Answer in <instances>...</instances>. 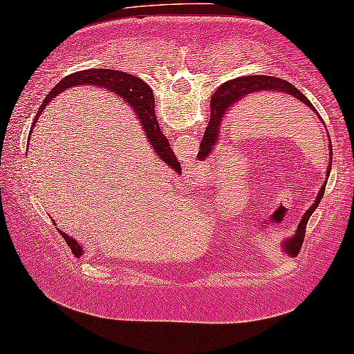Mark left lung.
I'll list each match as a JSON object with an SVG mask.
<instances>
[{
    "label": "left lung",
    "instance_id": "left-lung-1",
    "mask_svg": "<svg viewBox=\"0 0 354 354\" xmlns=\"http://www.w3.org/2000/svg\"><path fill=\"white\" fill-rule=\"evenodd\" d=\"M285 91L288 95H292L295 97H297L299 101L306 102V104L312 109V111L317 113L319 120L323 122V118L319 117V113L317 112V109L313 107L312 102H310L306 96H304L301 91H299L295 85L286 82L283 79L279 77H272V75H247V77H239V79H232L230 82L223 84L218 90L215 91L214 96H212L210 101V122L205 128L203 142H201V149L204 150L205 155L210 153L212 147L216 144L218 140V133H220V123L223 120V115L232 109L237 102H241L242 100H245L247 96L257 93V91ZM324 123V122H323ZM330 140V139H329ZM329 155H330V162L328 166V172L326 176L329 178L330 174V165H333V145L329 142ZM326 180L323 183V187L319 188L317 199L312 204L306 214H304L301 223H299L296 234L292 237H288L286 241L283 242V252L290 257H296L299 253V250L302 247L304 237H306V226L308 223V218L312 216V214L315 212V209L318 207V204L322 203L323 194H324V188H326Z\"/></svg>",
    "mask_w": 354,
    "mask_h": 354
}]
</instances>
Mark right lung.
Listing matches in <instances>:
<instances>
[{
    "label": "right lung",
    "instance_id": "obj_1",
    "mask_svg": "<svg viewBox=\"0 0 354 354\" xmlns=\"http://www.w3.org/2000/svg\"><path fill=\"white\" fill-rule=\"evenodd\" d=\"M77 85L101 86V88L104 90H111L112 93H117L122 97V101L128 102V106L133 109L134 113L140 120L144 133L147 136V139H149L150 147L153 149L155 155L158 156L160 160L167 162L169 166H172L174 169H180V167H178L180 166V162L177 161L176 155H174V151L171 150L169 142H167L166 136L161 133V129L158 127V120H156V115H155L153 91L150 90V86L147 85L144 80H140L139 77H134L131 74L122 73V71H115V69H85V71H77V73L69 74L63 80H59V82L50 90V93L46 96V100L39 107L37 115L42 112V109L46 107V104H48V102L52 101V97H55L66 88H71V86H77ZM58 232L62 234L63 239L66 241V243L69 245V248L73 250L74 254L80 257V254L84 253L82 245H80L75 239L69 237L68 234H64L59 230Z\"/></svg>",
    "mask_w": 354,
    "mask_h": 354
}]
</instances>
